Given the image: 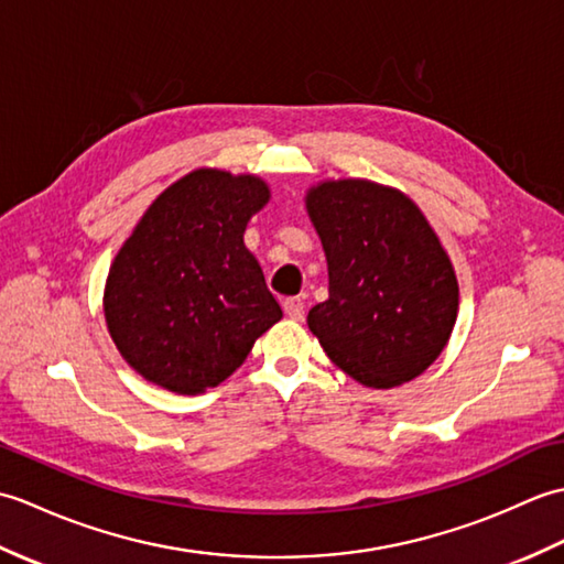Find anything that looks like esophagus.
<instances>
[{
    "instance_id": "34e87169",
    "label": "esophagus",
    "mask_w": 564,
    "mask_h": 564,
    "mask_svg": "<svg viewBox=\"0 0 564 564\" xmlns=\"http://www.w3.org/2000/svg\"><path fill=\"white\" fill-rule=\"evenodd\" d=\"M283 310L291 319H305V303L301 301V297H285Z\"/></svg>"
}]
</instances>
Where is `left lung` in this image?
I'll list each match as a JSON object with an SVG mask.
<instances>
[{"label":"left lung","mask_w":564,"mask_h":564,"mask_svg":"<svg viewBox=\"0 0 564 564\" xmlns=\"http://www.w3.org/2000/svg\"><path fill=\"white\" fill-rule=\"evenodd\" d=\"M305 206L329 271V297L307 313L322 349L366 388L422 376L458 315L453 263L424 213L366 178L317 184Z\"/></svg>","instance_id":"left-lung-1"}]
</instances>
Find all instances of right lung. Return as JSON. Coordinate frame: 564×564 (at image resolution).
I'll list each match as a JSON object with an SVG mask.
<instances>
[{"label": "right lung", "instance_id": "obj_1", "mask_svg": "<svg viewBox=\"0 0 564 564\" xmlns=\"http://www.w3.org/2000/svg\"><path fill=\"white\" fill-rule=\"evenodd\" d=\"M269 196L259 176L196 170L142 215L104 291L111 339L142 378L176 394L206 392L283 317L245 247Z\"/></svg>", "mask_w": 564, "mask_h": 564}]
</instances>
